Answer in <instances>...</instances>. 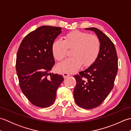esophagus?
I'll use <instances>...</instances> for the list:
<instances>
[{"instance_id":"obj_1","label":"esophagus","mask_w":131,"mask_h":131,"mask_svg":"<svg viewBox=\"0 0 131 131\" xmlns=\"http://www.w3.org/2000/svg\"><path fill=\"white\" fill-rule=\"evenodd\" d=\"M62 75H63L64 78H67L68 77L70 76V74H69V73H64L62 74Z\"/></svg>"}]
</instances>
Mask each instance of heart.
<instances>
[{
	"mask_svg": "<svg viewBox=\"0 0 131 131\" xmlns=\"http://www.w3.org/2000/svg\"><path fill=\"white\" fill-rule=\"evenodd\" d=\"M101 43L96 35L74 30L65 36L64 40H55L52 49L54 57L57 61L62 60L68 54V49H72L71 57L58 64L57 70L60 72L73 73L83 65L88 67L94 63L99 54Z\"/></svg>",
	"mask_w": 131,
	"mask_h": 131,
	"instance_id": "1",
	"label": "heart"
}]
</instances>
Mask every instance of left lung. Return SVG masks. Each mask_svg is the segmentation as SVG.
Instances as JSON below:
<instances>
[{"instance_id": "1", "label": "left lung", "mask_w": 131, "mask_h": 131, "mask_svg": "<svg viewBox=\"0 0 131 131\" xmlns=\"http://www.w3.org/2000/svg\"><path fill=\"white\" fill-rule=\"evenodd\" d=\"M85 29L96 33L101 48L94 63L74 76L77 81L74 97L79 107L92 109L101 105L113 90L118 72V56L114 44L106 35L95 27Z\"/></svg>"}]
</instances>
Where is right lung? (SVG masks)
Listing matches in <instances>:
<instances>
[{
    "label": "right lung",
    "instance_id": "add662e5",
    "mask_svg": "<svg viewBox=\"0 0 131 131\" xmlns=\"http://www.w3.org/2000/svg\"><path fill=\"white\" fill-rule=\"evenodd\" d=\"M61 29L51 26L38 27L24 38L18 49L16 69L19 87L36 106L44 108L53 104L63 80L61 75L49 73L55 63L52 44Z\"/></svg>",
    "mask_w": 131,
    "mask_h": 131
}]
</instances>
